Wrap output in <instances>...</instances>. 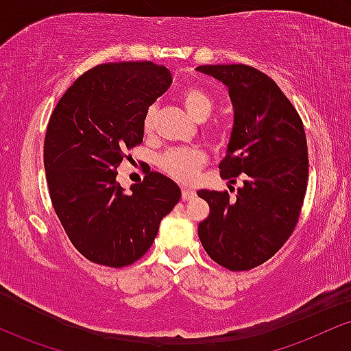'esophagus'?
<instances>
[{
  "mask_svg": "<svg viewBox=\"0 0 351 351\" xmlns=\"http://www.w3.org/2000/svg\"><path fill=\"white\" fill-rule=\"evenodd\" d=\"M193 197H195V191H193V189H187V187L182 189V199L184 200H191V199H193Z\"/></svg>",
  "mask_w": 351,
  "mask_h": 351,
  "instance_id": "34e87169",
  "label": "esophagus"
}]
</instances>
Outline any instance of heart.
Returning a JSON list of instances; mask_svg holds the SVG:
<instances>
[{
    "mask_svg": "<svg viewBox=\"0 0 351 351\" xmlns=\"http://www.w3.org/2000/svg\"><path fill=\"white\" fill-rule=\"evenodd\" d=\"M182 103L185 110L189 111L192 118L205 119L212 113L213 110V100L210 97L207 90L202 86L192 85L182 92ZM156 105H151L144 113L143 118V130L146 134H151L154 131L156 125ZM205 162L204 152L199 149H192V147H184V149H169L159 156L158 166L171 176L172 179L179 180V182H191L195 177L197 171Z\"/></svg>",
    "mask_w": 351,
    "mask_h": 351,
    "instance_id": "b5f03b06",
    "label": "heart"
}]
</instances>
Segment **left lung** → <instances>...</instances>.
Wrapping results in <instances>:
<instances>
[{
	"label": "left lung",
	"instance_id": "left-lung-1",
	"mask_svg": "<svg viewBox=\"0 0 351 351\" xmlns=\"http://www.w3.org/2000/svg\"><path fill=\"white\" fill-rule=\"evenodd\" d=\"M226 85L233 128L220 176L228 192H197L210 207L199 238L213 261L230 271L253 269L273 258L294 232L307 191L308 158L302 119L273 78L243 64L199 65Z\"/></svg>",
	"mask_w": 351,
	"mask_h": 351
}]
</instances>
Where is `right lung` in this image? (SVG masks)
Here are the masks:
<instances>
[{"label": "right lung", "mask_w": 351, "mask_h": 351, "mask_svg": "<svg viewBox=\"0 0 351 351\" xmlns=\"http://www.w3.org/2000/svg\"><path fill=\"white\" fill-rule=\"evenodd\" d=\"M171 84V72L152 62L101 64L78 77L52 111L44 141L49 193L88 261L133 265L180 200L179 185L159 172L147 171L130 193L117 180L126 149L143 143L144 113Z\"/></svg>", "instance_id": "add662e5"}]
</instances>
